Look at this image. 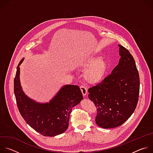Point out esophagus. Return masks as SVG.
I'll use <instances>...</instances> for the list:
<instances>
[{
  "mask_svg": "<svg viewBox=\"0 0 153 153\" xmlns=\"http://www.w3.org/2000/svg\"><path fill=\"white\" fill-rule=\"evenodd\" d=\"M80 90H81V92L82 93V94L83 96H86L87 94H88V91H87V89L85 88V87L83 85L80 86Z\"/></svg>",
  "mask_w": 153,
  "mask_h": 153,
  "instance_id": "obj_1",
  "label": "esophagus"
}]
</instances>
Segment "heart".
<instances>
[{
  "instance_id": "heart-1",
  "label": "heart",
  "mask_w": 153,
  "mask_h": 153,
  "mask_svg": "<svg viewBox=\"0 0 153 153\" xmlns=\"http://www.w3.org/2000/svg\"><path fill=\"white\" fill-rule=\"evenodd\" d=\"M80 67L86 69L85 73V79L91 84H97L105 78L108 68L107 61L100 56L91 55L82 61Z\"/></svg>"
}]
</instances>
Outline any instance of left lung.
<instances>
[{
    "label": "left lung",
    "mask_w": 153,
    "mask_h": 153,
    "mask_svg": "<svg viewBox=\"0 0 153 153\" xmlns=\"http://www.w3.org/2000/svg\"><path fill=\"white\" fill-rule=\"evenodd\" d=\"M120 58L111 74L88 89V97L97 107L96 124L103 128L122 125L134 113L139 100L140 80L135 60L119 45Z\"/></svg>",
    "instance_id": "obj_1"
}]
</instances>
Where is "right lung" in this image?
<instances>
[{
    "label": "right lung",
    "instance_id": "right-lung-1",
    "mask_svg": "<svg viewBox=\"0 0 153 153\" xmlns=\"http://www.w3.org/2000/svg\"><path fill=\"white\" fill-rule=\"evenodd\" d=\"M17 65L14 80V92L19 111L25 122L44 136L61 134L68 127L72 108L83 99L77 85H66L59 90L49 102L40 103L27 96L20 81V65Z\"/></svg>",
    "mask_w": 153,
    "mask_h": 153
}]
</instances>
